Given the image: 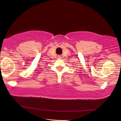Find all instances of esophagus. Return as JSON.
<instances>
[{
  "mask_svg": "<svg viewBox=\"0 0 121 121\" xmlns=\"http://www.w3.org/2000/svg\"><path fill=\"white\" fill-rule=\"evenodd\" d=\"M58 57H59V58H60V56H58Z\"/></svg>",
  "mask_w": 121,
  "mask_h": 121,
  "instance_id": "esophagus-1",
  "label": "esophagus"
}]
</instances>
